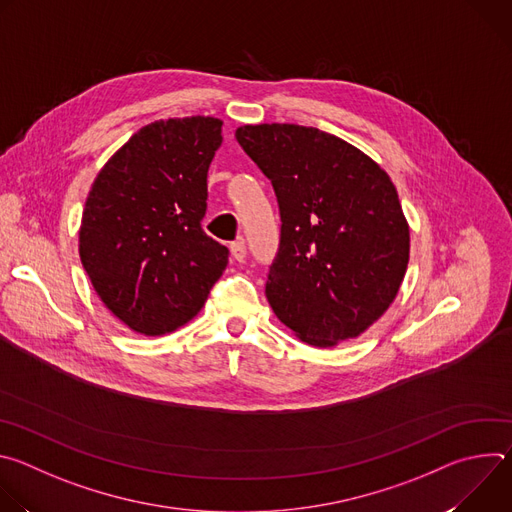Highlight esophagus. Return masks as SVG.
Here are the masks:
<instances>
[{"instance_id": "1", "label": "esophagus", "mask_w": 512, "mask_h": 512, "mask_svg": "<svg viewBox=\"0 0 512 512\" xmlns=\"http://www.w3.org/2000/svg\"><path fill=\"white\" fill-rule=\"evenodd\" d=\"M231 257H233L235 261H243V259L247 257V247H245L243 241L231 243Z\"/></svg>"}]
</instances>
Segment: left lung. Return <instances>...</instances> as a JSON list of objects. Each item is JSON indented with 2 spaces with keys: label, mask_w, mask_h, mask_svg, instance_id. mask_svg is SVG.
I'll return each instance as SVG.
<instances>
[{
  "label": "left lung",
  "mask_w": 512,
  "mask_h": 512,
  "mask_svg": "<svg viewBox=\"0 0 512 512\" xmlns=\"http://www.w3.org/2000/svg\"><path fill=\"white\" fill-rule=\"evenodd\" d=\"M235 137L279 202L271 310L310 346L360 336L393 304L409 263V225L389 174L316 127L243 125Z\"/></svg>",
  "instance_id": "1"
}]
</instances>
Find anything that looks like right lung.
<instances>
[{
  "mask_svg": "<svg viewBox=\"0 0 512 512\" xmlns=\"http://www.w3.org/2000/svg\"><path fill=\"white\" fill-rule=\"evenodd\" d=\"M216 117L141 127L97 174L81 218V263L109 312L143 336L190 322L229 263L210 239L206 174L223 143Z\"/></svg>",
  "mask_w": 512,
  "mask_h": 512,
  "instance_id": "right-lung-1",
  "label": "right lung"
}]
</instances>
